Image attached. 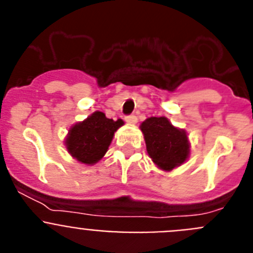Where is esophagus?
<instances>
[{
    "mask_svg": "<svg viewBox=\"0 0 253 253\" xmlns=\"http://www.w3.org/2000/svg\"><path fill=\"white\" fill-rule=\"evenodd\" d=\"M125 120L129 123V124H135V123L138 122V118L135 115H129L125 118Z\"/></svg>",
    "mask_w": 253,
    "mask_h": 253,
    "instance_id": "esophagus-1",
    "label": "esophagus"
}]
</instances>
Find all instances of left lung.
I'll return each mask as SVG.
<instances>
[{
	"label": "left lung",
	"instance_id": "obj_1",
	"mask_svg": "<svg viewBox=\"0 0 253 253\" xmlns=\"http://www.w3.org/2000/svg\"><path fill=\"white\" fill-rule=\"evenodd\" d=\"M147 153L163 171L181 166L190 156V142L185 129H180L166 116H151L140 124Z\"/></svg>",
	"mask_w": 253,
	"mask_h": 253
}]
</instances>
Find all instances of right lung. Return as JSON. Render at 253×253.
Wrapping results in <instances>:
<instances>
[{"label":"right lung","instance_id":"right-lung-1","mask_svg":"<svg viewBox=\"0 0 253 253\" xmlns=\"http://www.w3.org/2000/svg\"><path fill=\"white\" fill-rule=\"evenodd\" d=\"M122 125H124L122 119H109L101 111H95L84 122L69 128L64 139L67 151L80 163L95 165L104 157L114 134Z\"/></svg>","mask_w":253,"mask_h":253}]
</instances>
